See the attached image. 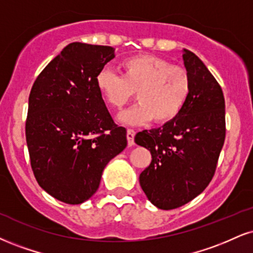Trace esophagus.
<instances>
[{"mask_svg":"<svg viewBox=\"0 0 253 253\" xmlns=\"http://www.w3.org/2000/svg\"><path fill=\"white\" fill-rule=\"evenodd\" d=\"M126 136H127V144H128V146L134 145V136H135L134 129H127Z\"/></svg>","mask_w":253,"mask_h":253,"instance_id":"esophagus-1","label":"esophagus"}]
</instances>
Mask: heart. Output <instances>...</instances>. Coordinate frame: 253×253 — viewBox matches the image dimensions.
Returning <instances> with one entry per match:
<instances>
[{
  "label": "heart",
  "mask_w": 253,
  "mask_h": 253,
  "mask_svg": "<svg viewBox=\"0 0 253 253\" xmlns=\"http://www.w3.org/2000/svg\"><path fill=\"white\" fill-rule=\"evenodd\" d=\"M120 77L108 69L96 74L95 84L103 100L114 109L123 108L135 97L139 103L119 115L127 125L153 120L169 124L184 109L191 90L190 72L180 65H172L164 57L140 54L119 62Z\"/></svg>",
  "instance_id": "obj_1"
}]
</instances>
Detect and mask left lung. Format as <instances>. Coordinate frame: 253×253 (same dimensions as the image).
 Here are the masks:
<instances>
[{"label":"left lung","mask_w":253,"mask_h":253,"mask_svg":"<svg viewBox=\"0 0 253 253\" xmlns=\"http://www.w3.org/2000/svg\"><path fill=\"white\" fill-rule=\"evenodd\" d=\"M192 79L190 99L181 113L159 128L136 133L135 142L152 154L139 176L148 200L173 210L194 199L213 178L225 141V100L220 84L192 51H182Z\"/></svg>","instance_id":"1"}]
</instances>
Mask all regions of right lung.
<instances>
[{
  "label": "right lung",
  "mask_w": 253,
  "mask_h": 253,
  "mask_svg": "<svg viewBox=\"0 0 253 253\" xmlns=\"http://www.w3.org/2000/svg\"><path fill=\"white\" fill-rule=\"evenodd\" d=\"M109 45L73 42L40 73L29 94L26 140L36 181L71 205L89 199L106 165L127 146L95 77L113 59Z\"/></svg>",
  "instance_id": "1"
}]
</instances>
